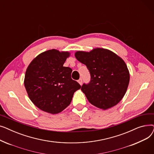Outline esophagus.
I'll use <instances>...</instances> for the list:
<instances>
[{"label":"esophagus","mask_w":154,"mask_h":154,"mask_svg":"<svg viewBox=\"0 0 154 154\" xmlns=\"http://www.w3.org/2000/svg\"><path fill=\"white\" fill-rule=\"evenodd\" d=\"M78 82L79 83V84H80V85H81L82 84V79L81 78H80V79L78 80Z\"/></svg>","instance_id":"1"}]
</instances>
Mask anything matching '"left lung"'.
Returning <instances> with one entry per match:
<instances>
[{
	"instance_id": "left-lung-1",
	"label": "left lung",
	"mask_w": 154,
	"mask_h": 154,
	"mask_svg": "<svg viewBox=\"0 0 154 154\" xmlns=\"http://www.w3.org/2000/svg\"><path fill=\"white\" fill-rule=\"evenodd\" d=\"M75 57L90 72V82L81 87L88 102L102 110L116 106L124 97L130 80L124 60L103 48L90 52L77 51Z\"/></svg>"
}]
</instances>
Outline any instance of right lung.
<instances>
[{
    "mask_svg": "<svg viewBox=\"0 0 154 154\" xmlns=\"http://www.w3.org/2000/svg\"><path fill=\"white\" fill-rule=\"evenodd\" d=\"M68 52L52 49L33 59L26 70L24 85L30 100L38 109L52 114L61 112L70 103L81 86L71 78L72 70L63 67Z\"/></svg>",
    "mask_w": 154,
    "mask_h": 154,
    "instance_id": "right-lung-1",
    "label": "right lung"
}]
</instances>
